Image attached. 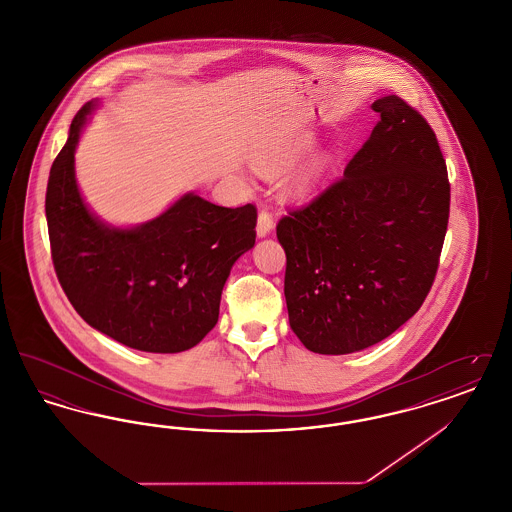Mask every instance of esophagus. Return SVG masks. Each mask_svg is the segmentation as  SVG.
Segmentation results:
<instances>
[{"instance_id": "esophagus-1", "label": "esophagus", "mask_w": 512, "mask_h": 512, "mask_svg": "<svg viewBox=\"0 0 512 512\" xmlns=\"http://www.w3.org/2000/svg\"><path fill=\"white\" fill-rule=\"evenodd\" d=\"M272 228H274V219H272V215L268 213L267 209H263L259 213V219H257V236L265 238L272 232Z\"/></svg>"}]
</instances>
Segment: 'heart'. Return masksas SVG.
Returning a JSON list of instances; mask_svg holds the SVG:
<instances>
[{
  "instance_id": "1",
  "label": "heart",
  "mask_w": 512,
  "mask_h": 512,
  "mask_svg": "<svg viewBox=\"0 0 512 512\" xmlns=\"http://www.w3.org/2000/svg\"><path fill=\"white\" fill-rule=\"evenodd\" d=\"M309 136L303 132H293L288 136H282L274 142H270L263 149H259L253 155V167L261 176H278L280 172L286 171L293 161L301 155V151L309 146ZM330 159L326 153L313 155L305 167L293 176L292 194L297 197H307L313 194L322 180V176L328 171Z\"/></svg>"
}]
</instances>
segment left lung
I'll use <instances>...</instances> for the list:
<instances>
[{
  "label": "left lung",
  "instance_id": "8db88e82",
  "mask_svg": "<svg viewBox=\"0 0 512 512\" xmlns=\"http://www.w3.org/2000/svg\"><path fill=\"white\" fill-rule=\"evenodd\" d=\"M372 109L380 121L340 180L276 226L290 326L320 355L366 349L413 317L447 232L451 186L432 126L399 96Z\"/></svg>",
  "mask_w": 512,
  "mask_h": 512
}]
</instances>
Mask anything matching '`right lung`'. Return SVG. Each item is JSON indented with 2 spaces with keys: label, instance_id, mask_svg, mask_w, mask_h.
Listing matches in <instances>:
<instances>
[{
  "label": "right lung",
  "instance_id": "add662e5",
  "mask_svg": "<svg viewBox=\"0 0 512 512\" xmlns=\"http://www.w3.org/2000/svg\"><path fill=\"white\" fill-rule=\"evenodd\" d=\"M88 101L49 171L46 219L53 268L74 311L101 334L147 353H180L219 320L232 265L255 245L257 209L182 195L161 217L111 228L86 207L74 178Z\"/></svg>",
  "mask_w": 512,
  "mask_h": 512
}]
</instances>
